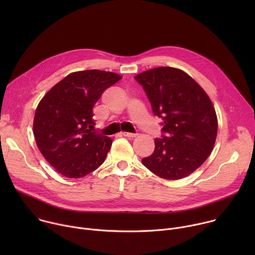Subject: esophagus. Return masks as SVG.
<instances>
[{
	"mask_svg": "<svg viewBox=\"0 0 255 255\" xmlns=\"http://www.w3.org/2000/svg\"><path fill=\"white\" fill-rule=\"evenodd\" d=\"M124 136H126V137H129V138H134V137H136L137 136V134L136 133H128V132H123L122 133Z\"/></svg>",
	"mask_w": 255,
	"mask_h": 255,
	"instance_id": "1",
	"label": "esophagus"
}]
</instances>
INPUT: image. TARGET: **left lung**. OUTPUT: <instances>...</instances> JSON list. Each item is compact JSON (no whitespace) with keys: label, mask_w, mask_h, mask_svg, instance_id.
<instances>
[{"label":"left lung","mask_w":255,"mask_h":255,"mask_svg":"<svg viewBox=\"0 0 255 255\" xmlns=\"http://www.w3.org/2000/svg\"><path fill=\"white\" fill-rule=\"evenodd\" d=\"M161 119V138L142 163L165 179H179L200 167L211 154L218 121L205 91L185 71L156 67L135 77Z\"/></svg>","instance_id":"8db88e82"}]
</instances>
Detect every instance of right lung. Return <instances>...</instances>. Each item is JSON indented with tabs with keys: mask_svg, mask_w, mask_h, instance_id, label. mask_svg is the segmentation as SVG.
Here are the masks:
<instances>
[{
	"mask_svg": "<svg viewBox=\"0 0 255 255\" xmlns=\"http://www.w3.org/2000/svg\"><path fill=\"white\" fill-rule=\"evenodd\" d=\"M122 79L115 72H72L43 97L36 109V144L57 172L83 177L97 169L112 145L110 137L92 132L93 108L102 94Z\"/></svg>",
	"mask_w": 255,
	"mask_h": 255,
	"instance_id": "add662e5",
	"label": "right lung"
}]
</instances>
